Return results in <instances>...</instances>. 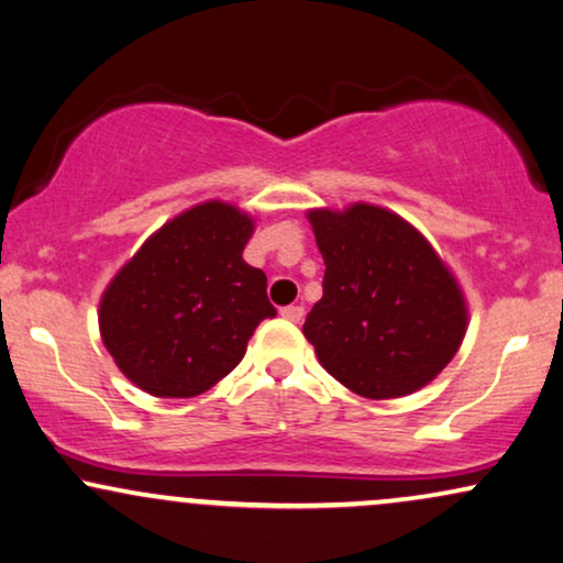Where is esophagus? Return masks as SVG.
Masks as SVG:
<instances>
[{
  "mask_svg": "<svg viewBox=\"0 0 563 563\" xmlns=\"http://www.w3.org/2000/svg\"><path fill=\"white\" fill-rule=\"evenodd\" d=\"M280 317L288 319V322H301L303 306H286V309H280Z\"/></svg>",
  "mask_w": 563,
  "mask_h": 563,
  "instance_id": "esophagus-1",
  "label": "esophagus"
}]
</instances>
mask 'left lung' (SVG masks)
Returning <instances> with one entry per match:
<instances>
[{
    "mask_svg": "<svg viewBox=\"0 0 563 563\" xmlns=\"http://www.w3.org/2000/svg\"><path fill=\"white\" fill-rule=\"evenodd\" d=\"M306 218L327 269L303 334L327 374L368 400H395L437 379L465 340L467 301L431 241L368 202Z\"/></svg>",
    "mask_w": 563,
    "mask_h": 563,
    "instance_id": "obj_1",
    "label": "left lung"
}]
</instances>
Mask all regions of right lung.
I'll list each match as a JSON object with an SVG mask.
<instances>
[{"label": "right lung", "mask_w": 563, "mask_h": 563, "mask_svg": "<svg viewBox=\"0 0 563 563\" xmlns=\"http://www.w3.org/2000/svg\"><path fill=\"white\" fill-rule=\"evenodd\" d=\"M254 218L223 199L179 212L111 277L98 306L106 351L153 397H197L244 358L275 317L267 277L246 265Z\"/></svg>", "instance_id": "right-lung-1"}]
</instances>
